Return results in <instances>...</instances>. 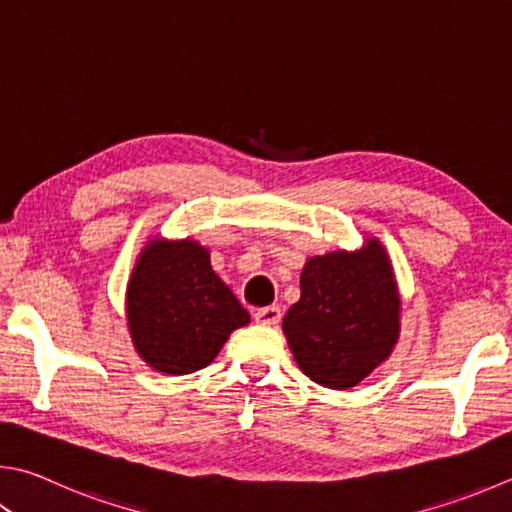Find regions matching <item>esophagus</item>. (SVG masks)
<instances>
[{
    "label": "esophagus",
    "instance_id": "1",
    "mask_svg": "<svg viewBox=\"0 0 512 512\" xmlns=\"http://www.w3.org/2000/svg\"><path fill=\"white\" fill-rule=\"evenodd\" d=\"M253 318L257 324H264V327H277L282 320V309H277V306H266V309H257L253 313Z\"/></svg>",
    "mask_w": 512,
    "mask_h": 512
}]
</instances>
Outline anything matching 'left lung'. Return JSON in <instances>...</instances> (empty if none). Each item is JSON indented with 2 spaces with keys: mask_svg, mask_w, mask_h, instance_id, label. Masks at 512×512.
<instances>
[{
  "mask_svg": "<svg viewBox=\"0 0 512 512\" xmlns=\"http://www.w3.org/2000/svg\"><path fill=\"white\" fill-rule=\"evenodd\" d=\"M300 288L282 331L313 383L345 392L392 356L401 336V293L378 237L356 250L309 257Z\"/></svg>",
  "mask_w": 512,
  "mask_h": 512,
  "instance_id": "8db88e82",
  "label": "left lung"
}]
</instances>
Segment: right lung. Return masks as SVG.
Returning <instances> with one entry per match:
<instances>
[{"instance_id": "obj_1", "label": "right lung", "mask_w": 512, "mask_h": 512, "mask_svg": "<svg viewBox=\"0 0 512 512\" xmlns=\"http://www.w3.org/2000/svg\"><path fill=\"white\" fill-rule=\"evenodd\" d=\"M134 349L159 374L208 367L250 315L212 271L210 250L190 237L152 235L136 257L125 293Z\"/></svg>"}]
</instances>
